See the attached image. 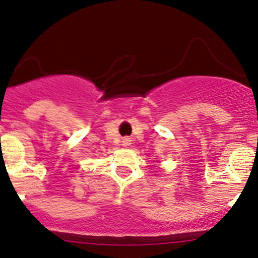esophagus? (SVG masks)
<instances>
[{"label":"esophagus","instance_id":"34e87169","mask_svg":"<svg viewBox=\"0 0 258 258\" xmlns=\"http://www.w3.org/2000/svg\"><path fill=\"white\" fill-rule=\"evenodd\" d=\"M130 145V140L128 139H124L123 140V146H128Z\"/></svg>","mask_w":258,"mask_h":258}]
</instances>
